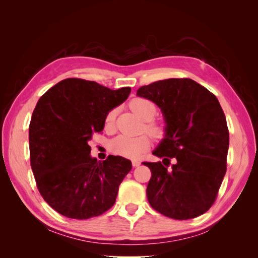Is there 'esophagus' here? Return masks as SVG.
Wrapping results in <instances>:
<instances>
[{
    "label": "esophagus",
    "mask_w": 258,
    "mask_h": 258,
    "mask_svg": "<svg viewBox=\"0 0 258 258\" xmlns=\"http://www.w3.org/2000/svg\"><path fill=\"white\" fill-rule=\"evenodd\" d=\"M140 165H141V161H139V160H132V166H134L135 168H136V167H139Z\"/></svg>",
    "instance_id": "obj_1"
}]
</instances>
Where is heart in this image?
Listing matches in <instances>:
<instances>
[{
	"label": "heart",
	"mask_w": 258,
	"mask_h": 258,
	"mask_svg": "<svg viewBox=\"0 0 258 258\" xmlns=\"http://www.w3.org/2000/svg\"><path fill=\"white\" fill-rule=\"evenodd\" d=\"M130 108L134 111L140 118L146 121L145 130L154 138L160 139L166 135V126L160 121L152 120L156 113L157 107L153 101L145 98H136L130 102ZM116 118V110L108 111L105 115L104 123L106 128H112L114 126ZM151 145V139L147 136H141L138 138H129L119 136L112 140L110 143V150L116 155H120L122 157L136 159L145 153Z\"/></svg>",
	"instance_id": "1"
}]
</instances>
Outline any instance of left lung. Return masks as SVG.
<instances>
[{"mask_svg":"<svg viewBox=\"0 0 258 258\" xmlns=\"http://www.w3.org/2000/svg\"><path fill=\"white\" fill-rule=\"evenodd\" d=\"M138 96L157 104L167 122L166 138L147 162L146 195L153 209L174 220H190L213 206L227 169L229 131L217 98L190 79L142 86ZM175 163L168 167L170 160Z\"/></svg>","mask_w":258,"mask_h":258,"instance_id":"8db88e82","label":"left lung"}]
</instances>
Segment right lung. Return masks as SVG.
Instances as JSON below:
<instances>
[{"instance_id":"obj_1","label":"right lung","mask_w":258,"mask_h":258,"mask_svg":"<svg viewBox=\"0 0 258 258\" xmlns=\"http://www.w3.org/2000/svg\"><path fill=\"white\" fill-rule=\"evenodd\" d=\"M130 91L67 79L37 101L29 126L30 163L41 196L58 213L87 220L114 206L131 161L112 155L103 161L91 158L88 141Z\"/></svg>"}]
</instances>
